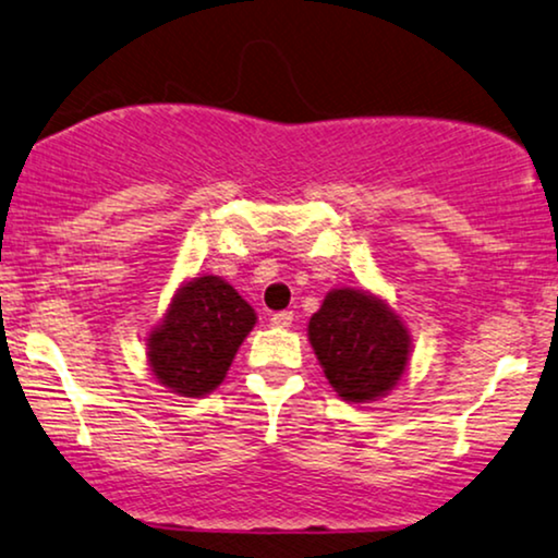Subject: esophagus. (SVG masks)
Listing matches in <instances>:
<instances>
[{"instance_id": "obj_1", "label": "esophagus", "mask_w": 558, "mask_h": 558, "mask_svg": "<svg viewBox=\"0 0 558 558\" xmlns=\"http://www.w3.org/2000/svg\"><path fill=\"white\" fill-rule=\"evenodd\" d=\"M270 324H272V327H278V329L291 327V324H293V312H278V314H272Z\"/></svg>"}]
</instances>
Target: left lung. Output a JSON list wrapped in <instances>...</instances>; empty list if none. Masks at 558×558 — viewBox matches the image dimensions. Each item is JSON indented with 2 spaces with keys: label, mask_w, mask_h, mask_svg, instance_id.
<instances>
[{
  "label": "left lung",
  "mask_w": 558,
  "mask_h": 558,
  "mask_svg": "<svg viewBox=\"0 0 558 558\" xmlns=\"http://www.w3.org/2000/svg\"><path fill=\"white\" fill-rule=\"evenodd\" d=\"M308 342L331 389L352 404L386 397L412 355V337L401 316L363 288H331L308 319Z\"/></svg>",
  "instance_id": "obj_1"
}]
</instances>
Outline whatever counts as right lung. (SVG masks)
Instances as JSON below:
<instances>
[{"mask_svg": "<svg viewBox=\"0 0 558 558\" xmlns=\"http://www.w3.org/2000/svg\"><path fill=\"white\" fill-rule=\"evenodd\" d=\"M255 324V308L227 280L218 275L190 278L146 337L149 371L172 393L206 397L223 384L239 344Z\"/></svg>", "mask_w": 558, "mask_h": 558, "instance_id": "obj_1", "label": "right lung"}]
</instances>
